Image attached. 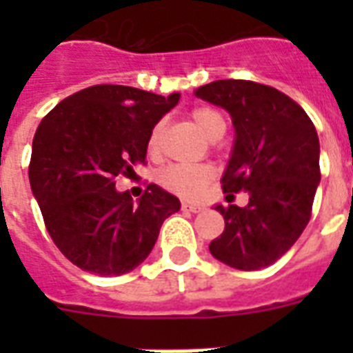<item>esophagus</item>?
<instances>
[{
    "label": "esophagus",
    "instance_id": "obj_1",
    "mask_svg": "<svg viewBox=\"0 0 353 353\" xmlns=\"http://www.w3.org/2000/svg\"><path fill=\"white\" fill-rule=\"evenodd\" d=\"M201 209H203L201 205L188 203V201H183L181 203V210H185V212H199Z\"/></svg>",
    "mask_w": 353,
    "mask_h": 353
}]
</instances>
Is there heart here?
Masks as SVG:
<instances>
[{
    "mask_svg": "<svg viewBox=\"0 0 353 353\" xmlns=\"http://www.w3.org/2000/svg\"><path fill=\"white\" fill-rule=\"evenodd\" d=\"M190 121L199 128L207 139H220L225 132V119L218 110L209 106H198L188 113ZM165 135V122H157L150 130L146 139V150L152 157H159L161 144ZM214 177V168L210 165H172L159 174L161 187L181 198H198L203 188Z\"/></svg>",
    "mask_w": 353,
    "mask_h": 353,
    "instance_id": "obj_1",
    "label": "heart"
}]
</instances>
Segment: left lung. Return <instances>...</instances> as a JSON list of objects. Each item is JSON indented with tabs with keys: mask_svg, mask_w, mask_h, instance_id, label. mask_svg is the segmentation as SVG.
Segmentation results:
<instances>
[{
	"mask_svg": "<svg viewBox=\"0 0 353 353\" xmlns=\"http://www.w3.org/2000/svg\"><path fill=\"white\" fill-rule=\"evenodd\" d=\"M196 97L231 113L236 141L221 188L227 198L249 194L247 207H216L225 229L210 241V252L241 271L268 268L312 218L321 181L317 130L293 99L251 80H216Z\"/></svg>",
	"mask_w": 353,
	"mask_h": 353,
	"instance_id": "1",
	"label": "left lung"
}]
</instances>
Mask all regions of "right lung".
I'll list each match as a JSON object with an SVG mask.
<instances>
[{
	"mask_svg": "<svg viewBox=\"0 0 353 353\" xmlns=\"http://www.w3.org/2000/svg\"><path fill=\"white\" fill-rule=\"evenodd\" d=\"M179 101L117 84L85 88L52 108L32 139L29 181L43 223L69 262L88 273H130L154 249L181 203L148 185L139 203L115 190L146 165V139Z\"/></svg>",
	"mask_w": 353,
	"mask_h": 353,
	"instance_id": "add662e5",
	"label": "right lung"
}]
</instances>
